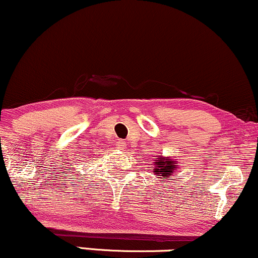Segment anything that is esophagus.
I'll use <instances>...</instances> for the list:
<instances>
[{
    "label": "esophagus",
    "instance_id": "34e87169",
    "mask_svg": "<svg viewBox=\"0 0 258 258\" xmlns=\"http://www.w3.org/2000/svg\"><path fill=\"white\" fill-rule=\"evenodd\" d=\"M116 146H118L119 149H123L126 148V143L123 142V140H119V142H116Z\"/></svg>",
    "mask_w": 258,
    "mask_h": 258
}]
</instances>
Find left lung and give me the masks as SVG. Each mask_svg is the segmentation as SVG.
Instances as JSON below:
<instances>
[{
	"label": "left lung",
	"instance_id": "left-lung-1",
	"mask_svg": "<svg viewBox=\"0 0 258 258\" xmlns=\"http://www.w3.org/2000/svg\"><path fill=\"white\" fill-rule=\"evenodd\" d=\"M156 168H155V174H157V176H162V177L168 178L169 176L174 174L175 170V162L169 161V159H164V158H157L155 162Z\"/></svg>",
	"mask_w": 258,
	"mask_h": 258
}]
</instances>
